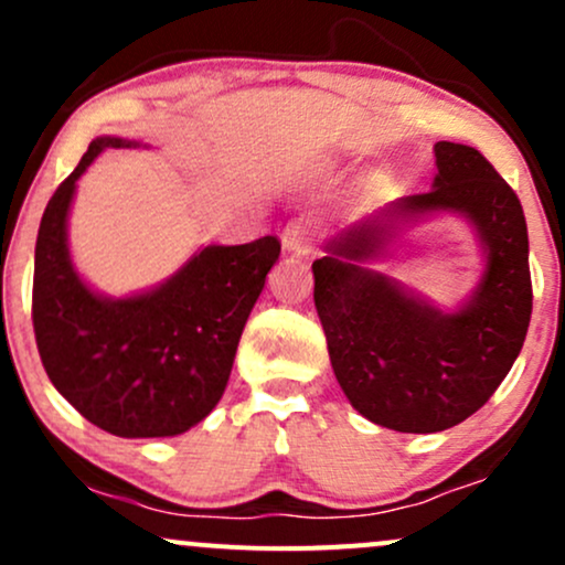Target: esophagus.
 Instances as JSON below:
<instances>
[{"label":"esophagus","mask_w":565,"mask_h":565,"mask_svg":"<svg viewBox=\"0 0 565 565\" xmlns=\"http://www.w3.org/2000/svg\"><path fill=\"white\" fill-rule=\"evenodd\" d=\"M284 249L297 252V255H308L310 246H313V231L305 223H289L281 233Z\"/></svg>","instance_id":"obj_1"}]
</instances>
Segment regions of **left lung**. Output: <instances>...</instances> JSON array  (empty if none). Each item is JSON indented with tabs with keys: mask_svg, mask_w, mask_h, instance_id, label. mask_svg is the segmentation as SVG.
<instances>
[{
	"mask_svg": "<svg viewBox=\"0 0 565 565\" xmlns=\"http://www.w3.org/2000/svg\"><path fill=\"white\" fill-rule=\"evenodd\" d=\"M433 153L438 174L430 191L337 233L329 255L313 263V300L334 377L355 412L398 433H438L476 414L515 364L534 297L515 191L476 148L440 140ZM433 211L468 216L487 255L482 281L454 315L363 268L386 248L398 218Z\"/></svg>",
	"mask_w": 565,
	"mask_h": 565,
	"instance_id": "1",
	"label": "left lung"
}]
</instances>
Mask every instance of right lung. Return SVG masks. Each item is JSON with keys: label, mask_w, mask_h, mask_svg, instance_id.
Masks as SVG:
<instances>
[{"label": "right lung", "mask_w": 565, "mask_h": 565, "mask_svg": "<svg viewBox=\"0 0 565 565\" xmlns=\"http://www.w3.org/2000/svg\"><path fill=\"white\" fill-rule=\"evenodd\" d=\"M132 146L140 142L95 138L47 201L31 319L44 372L84 419L119 438H170L223 398L244 323L281 244L276 236L212 244L157 289L119 300L97 295L71 263L68 210L97 153Z\"/></svg>", "instance_id": "right-lung-1"}]
</instances>
